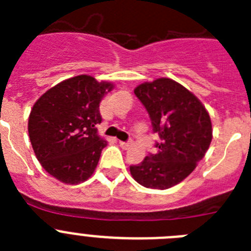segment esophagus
<instances>
[{
    "mask_svg": "<svg viewBox=\"0 0 251 251\" xmlns=\"http://www.w3.org/2000/svg\"><path fill=\"white\" fill-rule=\"evenodd\" d=\"M119 145H121V147L123 150H128L132 146V142H119Z\"/></svg>",
    "mask_w": 251,
    "mask_h": 251,
    "instance_id": "34e87169",
    "label": "esophagus"
}]
</instances>
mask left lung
Returning <instances> with one entry per match:
<instances>
[{"mask_svg": "<svg viewBox=\"0 0 251 251\" xmlns=\"http://www.w3.org/2000/svg\"><path fill=\"white\" fill-rule=\"evenodd\" d=\"M161 141L130 175L139 185L167 190L186 178L207 152L212 124L205 105L185 86L168 77L142 83L134 89Z\"/></svg>", "mask_w": 251, "mask_h": 251, "instance_id": "1", "label": "left lung"}]
</instances>
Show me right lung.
<instances>
[{
    "instance_id": "add662e5",
    "label": "right lung",
    "mask_w": 251,
    "mask_h": 251,
    "mask_svg": "<svg viewBox=\"0 0 251 251\" xmlns=\"http://www.w3.org/2000/svg\"><path fill=\"white\" fill-rule=\"evenodd\" d=\"M114 88L77 75L50 88L35 101L28 136L44 170L60 182L77 185L94 174L106 141L98 134L99 104Z\"/></svg>"
}]
</instances>
